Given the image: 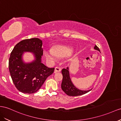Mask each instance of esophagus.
I'll return each instance as SVG.
<instances>
[{
  "mask_svg": "<svg viewBox=\"0 0 121 121\" xmlns=\"http://www.w3.org/2000/svg\"><path fill=\"white\" fill-rule=\"evenodd\" d=\"M61 70V69L60 67H56L55 69V70H54V73H56L58 72H60Z\"/></svg>",
  "mask_w": 121,
  "mask_h": 121,
  "instance_id": "34e87169",
  "label": "esophagus"
}]
</instances>
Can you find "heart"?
<instances>
[{
  "label": "heart",
  "mask_w": 121,
  "mask_h": 121,
  "mask_svg": "<svg viewBox=\"0 0 121 121\" xmlns=\"http://www.w3.org/2000/svg\"><path fill=\"white\" fill-rule=\"evenodd\" d=\"M73 51L72 48L66 46H58L55 49V52L52 49H46L45 51V55L48 59L55 61L59 57H64L72 54Z\"/></svg>",
  "instance_id": "heart-1"
}]
</instances>
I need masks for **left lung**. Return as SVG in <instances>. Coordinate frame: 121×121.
I'll list each match as a JSON object with an SVG mask.
<instances>
[{
  "instance_id": "obj_1",
  "label": "left lung",
  "mask_w": 121,
  "mask_h": 121,
  "mask_svg": "<svg viewBox=\"0 0 121 121\" xmlns=\"http://www.w3.org/2000/svg\"><path fill=\"white\" fill-rule=\"evenodd\" d=\"M94 49L100 52V50L96 45L95 46ZM62 73L63 75V80L61 84V88L67 95L69 96L82 95L86 94L92 89H89L88 91H83L77 88L71 81L69 67H67L66 69H63L62 70Z\"/></svg>"
}]
</instances>
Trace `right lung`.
Here are the masks:
<instances>
[{
    "mask_svg": "<svg viewBox=\"0 0 121 121\" xmlns=\"http://www.w3.org/2000/svg\"><path fill=\"white\" fill-rule=\"evenodd\" d=\"M42 41L39 38L22 40L15 46L9 61L10 75L18 91L25 94H33L41 88L46 78L53 73L54 68H48L41 62ZM32 52L35 59L24 63V52Z\"/></svg>",
    "mask_w": 121,
    "mask_h": 121,
    "instance_id": "right-lung-1",
    "label": "right lung"
}]
</instances>
